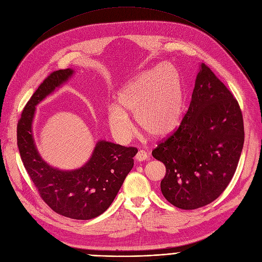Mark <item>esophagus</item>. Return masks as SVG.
Instances as JSON below:
<instances>
[{
  "mask_svg": "<svg viewBox=\"0 0 262 262\" xmlns=\"http://www.w3.org/2000/svg\"><path fill=\"white\" fill-rule=\"evenodd\" d=\"M148 157L149 156L145 150H139L138 154H136V156H135V160L139 161V162H143V161L147 160Z\"/></svg>",
  "mask_w": 262,
  "mask_h": 262,
  "instance_id": "34e87169",
  "label": "esophagus"
}]
</instances>
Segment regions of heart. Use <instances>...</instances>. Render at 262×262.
Returning a JSON list of instances; mask_svg holds the SVG:
<instances>
[{
    "label": "heart",
    "instance_id": "b5f03b06",
    "mask_svg": "<svg viewBox=\"0 0 262 262\" xmlns=\"http://www.w3.org/2000/svg\"><path fill=\"white\" fill-rule=\"evenodd\" d=\"M183 92L179 74L171 66H161L141 73L123 86L117 106L108 108L107 121L114 135L128 142L135 117L139 127L155 138H164L175 130L183 115Z\"/></svg>",
    "mask_w": 262,
    "mask_h": 262
}]
</instances>
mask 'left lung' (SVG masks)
I'll return each instance as SVG.
<instances>
[{
    "mask_svg": "<svg viewBox=\"0 0 262 262\" xmlns=\"http://www.w3.org/2000/svg\"><path fill=\"white\" fill-rule=\"evenodd\" d=\"M243 144L238 101L212 70L202 64L180 126L152 150L154 158L166 167L162 194L183 210L212 203L232 179Z\"/></svg>",
    "mask_w": 262,
    "mask_h": 262,
    "instance_id": "left-lung-1",
    "label": "left lung"
}]
</instances>
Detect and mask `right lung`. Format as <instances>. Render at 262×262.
<instances>
[{
  "mask_svg": "<svg viewBox=\"0 0 262 262\" xmlns=\"http://www.w3.org/2000/svg\"><path fill=\"white\" fill-rule=\"evenodd\" d=\"M72 74L70 68L56 70L39 85L22 111L17 126V144L22 163L43 202L60 215L91 220L102 214L113 203L133 167L138 149L100 141L90 161L74 170L53 168L41 159L32 134L36 105Z\"/></svg>",
  "mask_w": 262,
  "mask_h": 262,
  "instance_id": "add662e5",
  "label": "right lung"
}]
</instances>
